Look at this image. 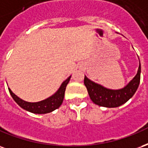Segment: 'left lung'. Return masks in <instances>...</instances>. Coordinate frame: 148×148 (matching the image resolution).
<instances>
[{"mask_svg":"<svg viewBox=\"0 0 148 148\" xmlns=\"http://www.w3.org/2000/svg\"><path fill=\"white\" fill-rule=\"evenodd\" d=\"M140 63L137 74L129 84L121 90H110L94 83L84 76V84L90 99L94 103L100 106L113 108L118 107L133 96L140 81Z\"/></svg>","mask_w":148,"mask_h":148,"instance_id":"obj_1","label":"left lung"}]
</instances>
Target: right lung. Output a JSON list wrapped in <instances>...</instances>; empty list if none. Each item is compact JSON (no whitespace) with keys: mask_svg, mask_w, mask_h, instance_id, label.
<instances>
[{"mask_svg":"<svg viewBox=\"0 0 148 148\" xmlns=\"http://www.w3.org/2000/svg\"><path fill=\"white\" fill-rule=\"evenodd\" d=\"M70 78H71V76H69L66 80H64L62 83L61 87L57 91V93L54 94L53 96L49 97L48 99L41 101V102H25L21 99H19V97H17L11 90L10 88H8V90H9V93L12 97V99L15 100V102L23 109H24L29 112H31V113H34V114H47V113H50L56 109H58V107H60V106L62 104L64 96V91L66 89L67 84L69 82Z\"/></svg>","mask_w":148,"mask_h":148,"instance_id":"obj_1","label":"right lung"}]
</instances>
